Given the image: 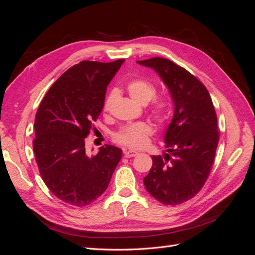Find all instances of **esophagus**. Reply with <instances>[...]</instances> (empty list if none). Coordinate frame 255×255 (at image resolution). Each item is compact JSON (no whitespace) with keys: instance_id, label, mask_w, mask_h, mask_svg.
I'll return each instance as SVG.
<instances>
[{"instance_id":"obj_1","label":"esophagus","mask_w":255,"mask_h":255,"mask_svg":"<svg viewBox=\"0 0 255 255\" xmlns=\"http://www.w3.org/2000/svg\"><path fill=\"white\" fill-rule=\"evenodd\" d=\"M137 155L136 151H125V157L129 158V157H134Z\"/></svg>"}]
</instances>
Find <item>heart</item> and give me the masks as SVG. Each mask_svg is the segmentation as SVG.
I'll return each instance as SVG.
<instances>
[{"instance_id": "obj_1", "label": "heart", "mask_w": 255, "mask_h": 255, "mask_svg": "<svg viewBox=\"0 0 255 255\" xmlns=\"http://www.w3.org/2000/svg\"><path fill=\"white\" fill-rule=\"evenodd\" d=\"M127 90L133 100L140 104L149 103L156 95V88L152 83L143 79H135L128 83ZM118 92L116 89L111 90L104 99L103 112L109 113L112 110L113 103L117 98ZM150 114L152 118L159 125L165 123L170 117L171 109L170 105L165 100L156 99L154 100L151 107ZM153 133V128L145 122L130 123L121 128L115 134V139L119 143L128 146L132 149H139L144 146L149 141V136Z\"/></svg>"}]
</instances>
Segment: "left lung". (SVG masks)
I'll use <instances>...</instances> for the list:
<instances>
[{
  "label": "left lung",
  "mask_w": 255,
  "mask_h": 255,
  "mask_svg": "<svg viewBox=\"0 0 255 255\" xmlns=\"http://www.w3.org/2000/svg\"><path fill=\"white\" fill-rule=\"evenodd\" d=\"M137 63L158 73L174 104L165 135L168 153L152 156L143 185L160 203L181 204L194 198L210 175L219 141L217 115L206 87L186 69L161 57Z\"/></svg>",
  "instance_id": "left-lung-1"
}]
</instances>
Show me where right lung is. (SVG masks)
Returning a JSON list of instances; mask_svg holds the SVG:
<instances>
[{"label":"right lung","instance_id":"right-lung-1","mask_svg":"<svg viewBox=\"0 0 255 255\" xmlns=\"http://www.w3.org/2000/svg\"><path fill=\"white\" fill-rule=\"evenodd\" d=\"M125 59L83 60L61 74L41 100L33 149L44 184L61 201L83 207L106 190L122 151L105 144L88 156L85 138L102 112L107 85Z\"/></svg>","mask_w":255,"mask_h":255}]
</instances>
